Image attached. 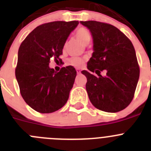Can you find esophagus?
<instances>
[{"label":"esophagus","mask_w":151,"mask_h":151,"mask_svg":"<svg viewBox=\"0 0 151 151\" xmlns=\"http://www.w3.org/2000/svg\"><path fill=\"white\" fill-rule=\"evenodd\" d=\"M76 72L78 74H80V73H81V70H80L79 69H76Z\"/></svg>","instance_id":"1"}]
</instances>
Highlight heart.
<instances>
[{"instance_id":"b5f03b06","label":"heart","mask_w":151,"mask_h":151,"mask_svg":"<svg viewBox=\"0 0 151 151\" xmlns=\"http://www.w3.org/2000/svg\"><path fill=\"white\" fill-rule=\"evenodd\" d=\"M76 36L85 45H88L91 40L90 31L85 27H80L76 32ZM85 63V59L80 57H73L69 60V64L76 67H81Z\"/></svg>"}]
</instances>
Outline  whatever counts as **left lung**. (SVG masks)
Here are the masks:
<instances>
[{"mask_svg":"<svg viewBox=\"0 0 151 151\" xmlns=\"http://www.w3.org/2000/svg\"><path fill=\"white\" fill-rule=\"evenodd\" d=\"M91 32L94 52L87 68L86 91L94 107L116 113L132 101L140 68L132 41L119 29L97 21H81ZM94 72V73L90 72Z\"/></svg>","mask_w":151,"mask_h":151,"instance_id":"left-lung-1","label":"left lung"}]
</instances>
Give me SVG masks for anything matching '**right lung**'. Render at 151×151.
I'll list each match as a JSON object with an SVG mask.
<instances>
[{"label": "right lung", "mask_w": 151, "mask_h": 151, "mask_svg": "<svg viewBox=\"0 0 151 151\" xmlns=\"http://www.w3.org/2000/svg\"><path fill=\"white\" fill-rule=\"evenodd\" d=\"M78 24V21H54L40 25L19 48L15 74L20 94L38 113H53L67 102L76 70L67 66L55 72L49 67V63L51 58L62 63L60 56L64 45Z\"/></svg>", "instance_id": "1"}]
</instances>
